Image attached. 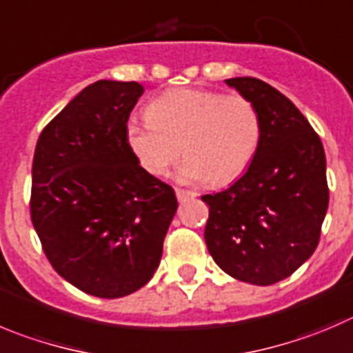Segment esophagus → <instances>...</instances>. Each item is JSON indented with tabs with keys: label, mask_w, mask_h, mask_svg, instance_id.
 I'll list each match as a JSON object with an SVG mask.
<instances>
[{
	"label": "esophagus",
	"mask_w": 353,
	"mask_h": 353,
	"mask_svg": "<svg viewBox=\"0 0 353 353\" xmlns=\"http://www.w3.org/2000/svg\"><path fill=\"white\" fill-rule=\"evenodd\" d=\"M176 196H177V200H179V202H184V200L196 196V193L192 192V190H183V188H176Z\"/></svg>",
	"instance_id": "esophagus-1"
}]
</instances>
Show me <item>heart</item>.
Wrapping results in <instances>:
<instances>
[{
    "mask_svg": "<svg viewBox=\"0 0 353 353\" xmlns=\"http://www.w3.org/2000/svg\"><path fill=\"white\" fill-rule=\"evenodd\" d=\"M146 121H128L125 143L141 169L165 176L177 157L186 183L217 186L242 176L261 143V117L249 99L205 88H176L146 108Z\"/></svg>",
    "mask_w": 353,
    "mask_h": 353,
    "instance_id": "b5f03b06",
    "label": "heart"
}]
</instances>
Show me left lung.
Instances as JSON below:
<instances>
[{"label": "left lung", "mask_w": 353, "mask_h": 353, "mask_svg": "<svg viewBox=\"0 0 353 353\" xmlns=\"http://www.w3.org/2000/svg\"><path fill=\"white\" fill-rule=\"evenodd\" d=\"M261 117V143L249 169L209 205L205 243L233 279L272 285L314 254L329 190L321 137L301 111L258 78L225 80Z\"/></svg>", "instance_id": "left-lung-1"}]
</instances>
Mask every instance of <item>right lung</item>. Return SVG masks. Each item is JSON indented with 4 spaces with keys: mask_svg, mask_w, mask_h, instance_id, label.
<instances>
[{
    "mask_svg": "<svg viewBox=\"0 0 353 353\" xmlns=\"http://www.w3.org/2000/svg\"><path fill=\"white\" fill-rule=\"evenodd\" d=\"M143 92L137 81H95L36 144L32 226L55 272L97 298H121L150 282L177 210L172 188L141 169L125 143Z\"/></svg>",
    "mask_w": 353,
    "mask_h": 353,
    "instance_id": "obj_1",
    "label": "right lung"
}]
</instances>
